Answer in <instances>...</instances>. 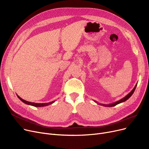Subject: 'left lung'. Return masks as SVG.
Wrapping results in <instances>:
<instances>
[{"instance_id":"left-lung-1","label":"left lung","mask_w":149,"mask_h":149,"mask_svg":"<svg viewBox=\"0 0 149 149\" xmlns=\"http://www.w3.org/2000/svg\"><path fill=\"white\" fill-rule=\"evenodd\" d=\"M136 86H137V84H136V86H135V88H134V89H133V90L129 93V94H128L127 95H126V97H124V98H122L121 100H119V101H116V102H115V103H114L111 104H102V105H103L104 106H106V107H107H107H113V106H115L116 105L118 104H120V103H122V102H124L125 101L127 100L132 95V94H133V93H134V91H135V89H136Z\"/></svg>"}]
</instances>
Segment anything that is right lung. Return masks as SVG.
<instances>
[{
    "label": "right lung",
    "instance_id": "right-lung-1",
    "mask_svg": "<svg viewBox=\"0 0 149 149\" xmlns=\"http://www.w3.org/2000/svg\"><path fill=\"white\" fill-rule=\"evenodd\" d=\"M18 98L22 101V102L25 103V104H29V105H31V106H33L34 107H43V106H48L49 104H52L54 102V101H51V102H49V103H32V102H29V101H27L26 100H23L22 98H21L19 96H18Z\"/></svg>",
    "mask_w": 149,
    "mask_h": 149
}]
</instances>
